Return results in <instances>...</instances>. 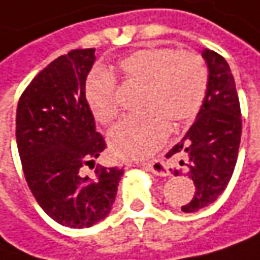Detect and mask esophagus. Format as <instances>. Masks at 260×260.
Returning a JSON list of instances; mask_svg holds the SVG:
<instances>
[{
  "mask_svg": "<svg viewBox=\"0 0 260 260\" xmlns=\"http://www.w3.org/2000/svg\"><path fill=\"white\" fill-rule=\"evenodd\" d=\"M144 168L147 169H150V171H153L154 174H157V175L161 176H169L171 175V172H169V169H168V166H166V163L160 159H154V160L148 161V163H144L143 165Z\"/></svg>",
  "mask_w": 260,
  "mask_h": 260,
  "instance_id": "1",
  "label": "esophagus"
}]
</instances>
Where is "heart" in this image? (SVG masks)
I'll return each instance as SVG.
<instances>
[{
	"mask_svg": "<svg viewBox=\"0 0 260 260\" xmlns=\"http://www.w3.org/2000/svg\"><path fill=\"white\" fill-rule=\"evenodd\" d=\"M117 72L125 84L143 86L141 109L145 113L126 117L109 132L116 157L141 160L154 154L169 135V123L182 125L200 112L207 92L209 75L203 58L192 51L143 48L125 57ZM86 104L101 123L119 113L115 78L94 70L84 86Z\"/></svg>",
	"mask_w": 260,
	"mask_h": 260,
	"instance_id": "b5f03b06",
	"label": "heart"
}]
</instances>
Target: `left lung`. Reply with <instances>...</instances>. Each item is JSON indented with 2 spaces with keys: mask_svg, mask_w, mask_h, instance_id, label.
<instances>
[{
  "mask_svg": "<svg viewBox=\"0 0 260 260\" xmlns=\"http://www.w3.org/2000/svg\"><path fill=\"white\" fill-rule=\"evenodd\" d=\"M202 55L209 69L203 106L185 137L166 154H185L188 160V176L194 181L196 192L190 203L181 207L185 213L212 205L226 188L241 138L240 101L231 69L212 50H205ZM174 175H181V171H174Z\"/></svg>",
  "mask_w": 260,
  "mask_h": 260,
  "instance_id": "8db88e82",
  "label": "left lung"
}]
</instances>
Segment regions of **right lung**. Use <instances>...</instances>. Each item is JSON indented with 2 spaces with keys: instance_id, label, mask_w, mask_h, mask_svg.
I'll list each match as a JSON object with an SVG mask.
<instances>
[{
  "instance_id": "obj_1",
  "label": "right lung",
  "mask_w": 260,
  "mask_h": 260,
  "mask_svg": "<svg viewBox=\"0 0 260 260\" xmlns=\"http://www.w3.org/2000/svg\"><path fill=\"white\" fill-rule=\"evenodd\" d=\"M95 50L60 55L26 86L17 104L16 141L24 178L44 212L60 225L89 228L112 210L123 169L95 165L106 141L95 131L84 86Z\"/></svg>"
}]
</instances>
